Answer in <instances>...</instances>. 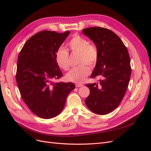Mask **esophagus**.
<instances>
[{"instance_id":"obj_1","label":"esophagus","mask_w":151,"mask_h":151,"mask_svg":"<svg viewBox=\"0 0 151 151\" xmlns=\"http://www.w3.org/2000/svg\"><path fill=\"white\" fill-rule=\"evenodd\" d=\"M83 85L82 84H76V87H77V88H80V87H82Z\"/></svg>"}]
</instances>
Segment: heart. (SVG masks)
Listing matches in <instances>:
<instances>
[{"mask_svg":"<svg viewBox=\"0 0 151 151\" xmlns=\"http://www.w3.org/2000/svg\"><path fill=\"white\" fill-rule=\"evenodd\" d=\"M72 52L79 53V63L80 65L76 67L68 72L66 75L67 81L80 84L83 83L90 74V67H93L98 59V50L93 43H89L88 40L79 35H75L68 43ZM69 54L67 50L59 48L55 53V61L57 65L64 70L69 68L68 63Z\"/></svg>","mask_w":151,"mask_h":151,"instance_id":"heart-1","label":"heart"}]
</instances>
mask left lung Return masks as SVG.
I'll return each instance as SVG.
<instances>
[{
  "instance_id": "1",
  "label": "left lung",
  "mask_w": 151,
  "mask_h": 151,
  "mask_svg": "<svg viewBox=\"0 0 151 151\" xmlns=\"http://www.w3.org/2000/svg\"><path fill=\"white\" fill-rule=\"evenodd\" d=\"M98 50V59L91 78L99 77V84H86L90 94L85 100L91 111L106 115L115 109L124 97L131 76L130 59L118 36L106 28L92 27L83 30Z\"/></svg>"
}]
</instances>
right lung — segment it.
Masks as SVG:
<instances>
[{"mask_svg":"<svg viewBox=\"0 0 151 151\" xmlns=\"http://www.w3.org/2000/svg\"><path fill=\"white\" fill-rule=\"evenodd\" d=\"M69 34L68 31L39 32L27 41L18 56L17 87L27 106L40 118L49 119L60 114L75 88L72 83H53L62 76L55 53Z\"/></svg>","mask_w":151,"mask_h":151,"instance_id":"obj_1","label":"right lung"}]
</instances>
